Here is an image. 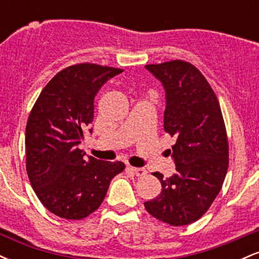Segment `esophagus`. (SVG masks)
Instances as JSON below:
<instances>
[{"label":"esophagus","mask_w":259,"mask_h":259,"mask_svg":"<svg viewBox=\"0 0 259 259\" xmlns=\"http://www.w3.org/2000/svg\"><path fill=\"white\" fill-rule=\"evenodd\" d=\"M129 170H132L134 174L136 175V177H144V175H146L147 170L145 168H135V167H127Z\"/></svg>","instance_id":"obj_1"}]
</instances>
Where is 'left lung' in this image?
Returning a JSON list of instances; mask_svg holds the SVG:
<instances>
[{
	"instance_id": "1",
	"label": "left lung",
	"mask_w": 259,
	"mask_h": 259,
	"mask_svg": "<svg viewBox=\"0 0 259 259\" xmlns=\"http://www.w3.org/2000/svg\"><path fill=\"white\" fill-rule=\"evenodd\" d=\"M165 91L164 132L175 136V173H153L162 191L145 202L151 215L173 227L200 219L221 191L229 165L227 130L214 91L189 62L148 64ZM170 152V151H169Z\"/></svg>"
}]
</instances>
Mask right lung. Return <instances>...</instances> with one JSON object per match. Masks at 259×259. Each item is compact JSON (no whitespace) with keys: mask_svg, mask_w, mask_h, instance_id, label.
Wrapping results in <instances>:
<instances>
[{"mask_svg":"<svg viewBox=\"0 0 259 259\" xmlns=\"http://www.w3.org/2000/svg\"><path fill=\"white\" fill-rule=\"evenodd\" d=\"M123 69L94 63L70 65L56 74L32 107L25 130L26 171L35 194L50 212L82 219L105 200L111 180L125 168L78 147L94 119L95 96Z\"/></svg>","mask_w":259,"mask_h":259,"instance_id":"right-lung-1","label":"right lung"}]
</instances>
